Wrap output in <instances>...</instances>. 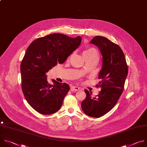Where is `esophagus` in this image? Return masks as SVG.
<instances>
[{
    "instance_id": "esophagus-1",
    "label": "esophagus",
    "mask_w": 147,
    "mask_h": 147,
    "mask_svg": "<svg viewBox=\"0 0 147 147\" xmlns=\"http://www.w3.org/2000/svg\"><path fill=\"white\" fill-rule=\"evenodd\" d=\"M80 90V88L77 86H72L71 87V90L73 92H76V91H79Z\"/></svg>"
}]
</instances>
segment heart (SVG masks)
<instances>
[{
  "label": "heart",
  "instance_id": "obj_1",
  "mask_svg": "<svg viewBox=\"0 0 147 147\" xmlns=\"http://www.w3.org/2000/svg\"><path fill=\"white\" fill-rule=\"evenodd\" d=\"M83 55L84 58H85L91 57V56H93L94 55H97V51L94 48L90 47L83 51Z\"/></svg>",
  "mask_w": 147,
  "mask_h": 147
}]
</instances>
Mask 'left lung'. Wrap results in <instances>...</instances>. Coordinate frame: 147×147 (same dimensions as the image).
<instances>
[{
  "label": "left lung",
  "mask_w": 147,
  "mask_h": 147,
  "mask_svg": "<svg viewBox=\"0 0 147 147\" xmlns=\"http://www.w3.org/2000/svg\"><path fill=\"white\" fill-rule=\"evenodd\" d=\"M90 43L100 49L102 56V64L98 75L100 79L98 87L101 91L96 97H92V92L85 89L86 98L81 107L87 115L100 118L111 111L118 102L122 94L128 67L121 48L101 36H95Z\"/></svg>",
  "instance_id": "left-lung-1"
}]
</instances>
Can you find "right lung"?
I'll list each match as a JSON object with an SVG mask.
<instances>
[{
	"label": "right lung",
	"instance_id": "1",
	"mask_svg": "<svg viewBox=\"0 0 147 147\" xmlns=\"http://www.w3.org/2000/svg\"><path fill=\"white\" fill-rule=\"evenodd\" d=\"M82 38L53 34L33 41L27 48L21 64L22 90L28 104L43 115L59 110L69 90V85L52 80L46 73L58 63L63 64L80 45Z\"/></svg>",
	"mask_w": 147,
	"mask_h": 147
}]
</instances>
